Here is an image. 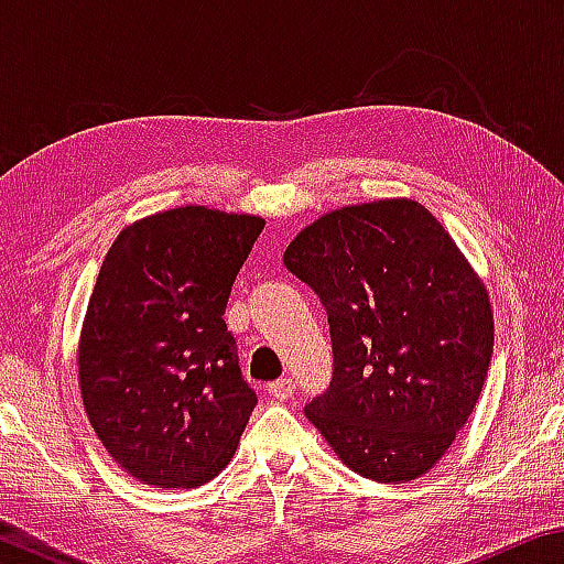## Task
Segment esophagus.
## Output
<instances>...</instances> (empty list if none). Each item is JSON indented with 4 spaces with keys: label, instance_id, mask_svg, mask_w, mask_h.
I'll return each mask as SVG.
<instances>
[{
    "label": "esophagus",
    "instance_id": "1",
    "mask_svg": "<svg viewBox=\"0 0 564 564\" xmlns=\"http://www.w3.org/2000/svg\"><path fill=\"white\" fill-rule=\"evenodd\" d=\"M269 393H271L275 400H289V398H293V393H295V380H293V378H279V380H273V383H269Z\"/></svg>",
    "mask_w": 564,
    "mask_h": 564
}]
</instances>
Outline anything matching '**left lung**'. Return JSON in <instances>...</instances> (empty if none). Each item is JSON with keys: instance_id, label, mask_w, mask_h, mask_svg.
<instances>
[{"instance_id": "1", "label": "left lung", "mask_w": 564, "mask_h": 564, "mask_svg": "<svg viewBox=\"0 0 564 564\" xmlns=\"http://www.w3.org/2000/svg\"><path fill=\"white\" fill-rule=\"evenodd\" d=\"M328 313L333 378L305 415L352 473L425 475L480 398L492 308L460 248L413 198L336 208L283 253Z\"/></svg>"}]
</instances>
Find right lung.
<instances>
[{
    "mask_svg": "<svg viewBox=\"0 0 564 564\" xmlns=\"http://www.w3.org/2000/svg\"><path fill=\"white\" fill-rule=\"evenodd\" d=\"M261 216L181 206L133 221L104 256L79 338L89 423L131 477L198 488L256 403L224 313Z\"/></svg>",
    "mask_w": 564,
    "mask_h": 564,
    "instance_id": "1",
    "label": "right lung"
}]
</instances>
